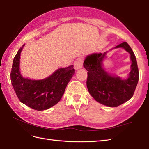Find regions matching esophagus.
I'll return each instance as SVG.
<instances>
[{"label": "esophagus", "mask_w": 149, "mask_h": 149, "mask_svg": "<svg viewBox=\"0 0 149 149\" xmlns=\"http://www.w3.org/2000/svg\"><path fill=\"white\" fill-rule=\"evenodd\" d=\"M83 65V58L82 57H79L75 60L74 63V68L75 70H79L82 68Z\"/></svg>", "instance_id": "34e87169"}]
</instances>
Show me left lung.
Instances as JSON below:
<instances>
[{"mask_svg":"<svg viewBox=\"0 0 149 149\" xmlns=\"http://www.w3.org/2000/svg\"><path fill=\"white\" fill-rule=\"evenodd\" d=\"M117 48H123L130 54L132 64L127 77L122 78L106 70L103 62L109 51L87 55L83 63L88 71L86 84L89 93L97 102L109 107H116L130 100L139 79L136 57L131 47L123 42L109 51Z\"/></svg>","mask_w":149,"mask_h":149,"instance_id":"left-lung-1","label":"left lung"}]
</instances>
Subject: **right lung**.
Returning <instances> with one entry per match:
<instances>
[{
    "instance_id": "right-lung-1",
    "label": "right lung",
    "mask_w": 149,
    "mask_h": 149,
    "mask_svg": "<svg viewBox=\"0 0 149 149\" xmlns=\"http://www.w3.org/2000/svg\"><path fill=\"white\" fill-rule=\"evenodd\" d=\"M24 44L13 60L10 81L19 100L37 111H43L56 104L64 94L68 83L75 74L74 65L60 68L43 79L24 77L20 71L21 53Z\"/></svg>"
}]
</instances>
